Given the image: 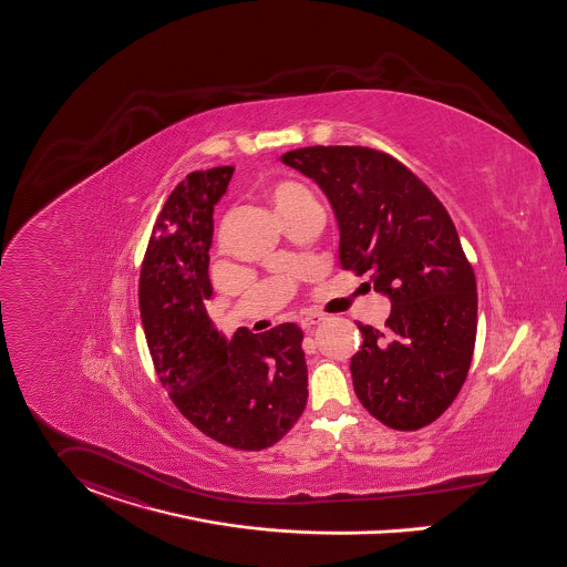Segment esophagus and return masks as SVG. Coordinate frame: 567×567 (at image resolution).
I'll list each match as a JSON object with an SVG mask.
<instances>
[{
    "mask_svg": "<svg viewBox=\"0 0 567 567\" xmlns=\"http://www.w3.org/2000/svg\"><path fill=\"white\" fill-rule=\"evenodd\" d=\"M324 322V316H320V313H309V316H305L301 320L302 329H313V327H318V324H322Z\"/></svg>",
    "mask_w": 567,
    "mask_h": 567,
    "instance_id": "esophagus-1",
    "label": "esophagus"
}]
</instances>
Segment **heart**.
<instances>
[{
    "mask_svg": "<svg viewBox=\"0 0 567 567\" xmlns=\"http://www.w3.org/2000/svg\"><path fill=\"white\" fill-rule=\"evenodd\" d=\"M302 197H309V193L302 189L301 185L292 183V181H281V183H275L270 189H268V199L275 208V213L279 215L281 210H286L288 206H292L295 202H299Z\"/></svg>",
    "mask_w": 567,
    "mask_h": 567,
    "instance_id": "1",
    "label": "heart"
}]
</instances>
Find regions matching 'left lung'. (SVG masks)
<instances>
[{"label":"left lung","mask_w":567,"mask_h":567,"mask_svg":"<svg viewBox=\"0 0 567 567\" xmlns=\"http://www.w3.org/2000/svg\"><path fill=\"white\" fill-rule=\"evenodd\" d=\"M281 161L331 202L341 268L368 275L391 301L384 331L357 322V398L393 430L432 423L460 393L477 333L475 272L450 213L406 165L374 148L311 146Z\"/></svg>","instance_id":"8db88e82"}]
</instances>
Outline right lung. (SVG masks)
<instances>
[{
  "instance_id": "1",
  "label": "right lung",
  "mask_w": 567,
  "mask_h": 567,
  "mask_svg": "<svg viewBox=\"0 0 567 567\" xmlns=\"http://www.w3.org/2000/svg\"><path fill=\"white\" fill-rule=\"evenodd\" d=\"M234 167L189 174L167 197L140 275V311L154 370L172 402L213 441L245 452L275 445L307 404L302 331L284 322L262 336L213 324L206 301L213 213Z\"/></svg>"
}]
</instances>
